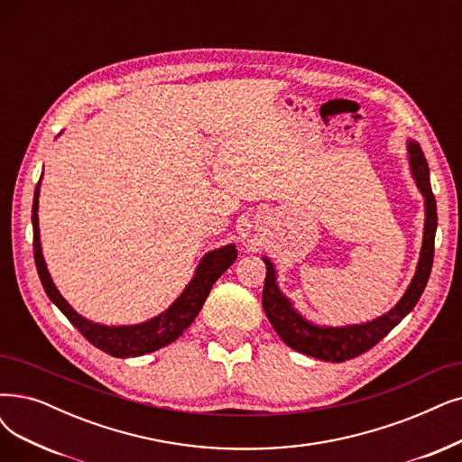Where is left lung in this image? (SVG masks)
Segmentation results:
<instances>
[{"label": "left lung", "mask_w": 462, "mask_h": 462, "mask_svg": "<svg viewBox=\"0 0 462 462\" xmlns=\"http://www.w3.org/2000/svg\"><path fill=\"white\" fill-rule=\"evenodd\" d=\"M410 164L413 171V178L417 181V188L424 195L427 219H424L422 248L413 281L410 288L405 290L403 298L398 301V305L386 312V315L372 322L345 328H320L310 324L301 315H298V310H293L291 303L281 293L274 281V269L267 257H263L267 267L263 284V310L276 334H279L281 339L293 350L324 362H345L350 358H356L362 353H365V350L375 346L417 305L432 271L438 214L436 199L429 178V162L424 159V153L417 142H410Z\"/></svg>", "instance_id": "1"}]
</instances>
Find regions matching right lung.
I'll list each match as a JSON object with an SVG mask.
<instances>
[{"instance_id":"1","label":"right lung","mask_w":462,"mask_h":462,"mask_svg":"<svg viewBox=\"0 0 462 462\" xmlns=\"http://www.w3.org/2000/svg\"><path fill=\"white\" fill-rule=\"evenodd\" d=\"M40 186H42V180L38 181V186H35L33 205H32L33 260H35V267H38L40 281L49 295V300L57 305L64 312V317L81 331V336L88 343H92L100 350H104V353L112 355L116 358L142 356V355L153 353V350L162 348L164 345H171L172 341H176L183 334V331H186V328L191 326V322L199 315V310L202 309V305H205L214 282L236 260V250L233 245L208 252L200 260L193 281L189 282V286L186 290H183L180 298L167 310H164L162 315L147 320L143 324H136V326L92 324L90 320L78 315V312L66 303V300L62 298L57 286H54L51 281V274L47 271L43 254H42V245H40V226H38Z\"/></svg>"}]
</instances>
